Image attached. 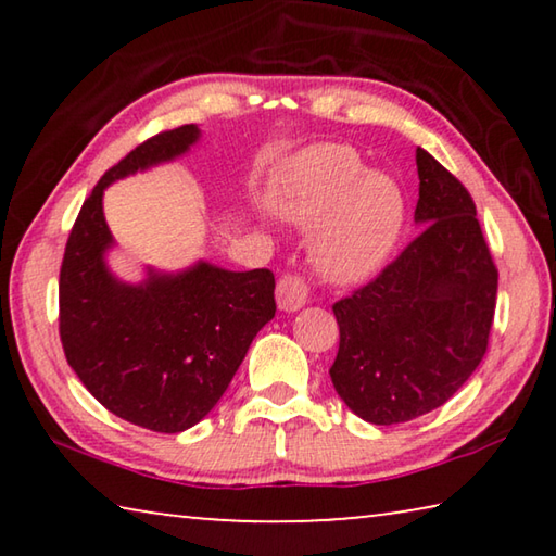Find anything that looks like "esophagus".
<instances>
[{"label":"esophagus","mask_w":556,"mask_h":556,"mask_svg":"<svg viewBox=\"0 0 556 556\" xmlns=\"http://www.w3.org/2000/svg\"><path fill=\"white\" fill-rule=\"evenodd\" d=\"M308 301L306 281L296 275H285L277 281V304L281 312H299Z\"/></svg>","instance_id":"34e87169"}]
</instances>
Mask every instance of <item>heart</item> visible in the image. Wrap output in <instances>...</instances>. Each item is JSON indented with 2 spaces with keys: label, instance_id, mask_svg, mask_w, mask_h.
Wrapping results in <instances>:
<instances>
[{
  "label": "heart",
  "instance_id": "heart-1",
  "mask_svg": "<svg viewBox=\"0 0 556 556\" xmlns=\"http://www.w3.org/2000/svg\"><path fill=\"white\" fill-rule=\"evenodd\" d=\"M271 205L296 228H314L312 265L341 287L378 275L404 225L400 188L388 176L365 172L361 156L341 144H321L291 159L271 188Z\"/></svg>",
  "mask_w": 556,
  "mask_h": 556
}]
</instances>
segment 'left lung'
Wrapping results in <instances>:
<instances>
[{"instance_id":"1","label":"left lung","mask_w":556,"mask_h":556,"mask_svg":"<svg viewBox=\"0 0 556 556\" xmlns=\"http://www.w3.org/2000/svg\"><path fill=\"white\" fill-rule=\"evenodd\" d=\"M417 172L421 232L378 279L333 304L341 343L328 372L370 425H402L454 397L493 326L497 269L476 203L425 149Z\"/></svg>"}]
</instances>
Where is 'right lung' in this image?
<instances>
[{
	"label": "right lung",
	"instance_id": "obj_1",
	"mask_svg": "<svg viewBox=\"0 0 556 556\" xmlns=\"http://www.w3.org/2000/svg\"><path fill=\"white\" fill-rule=\"evenodd\" d=\"M201 139L184 125L147 139L100 178L75 220L59 281L65 361L102 407L131 425L178 434L208 414L275 318V275L199 260L137 285L108 267L115 238L102 213L110 184L174 162Z\"/></svg>",
	"mask_w": 556,
	"mask_h": 556
}]
</instances>
